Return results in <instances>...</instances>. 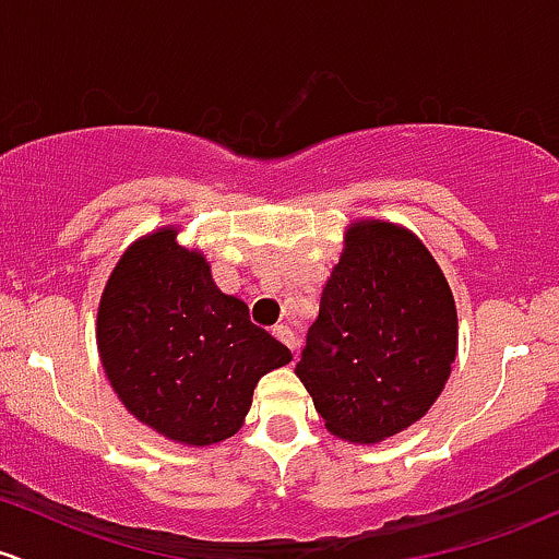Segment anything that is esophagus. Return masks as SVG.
I'll return each mask as SVG.
<instances>
[{"instance_id":"obj_1","label":"esophagus","mask_w":559,"mask_h":559,"mask_svg":"<svg viewBox=\"0 0 559 559\" xmlns=\"http://www.w3.org/2000/svg\"><path fill=\"white\" fill-rule=\"evenodd\" d=\"M273 336H275V340H278V342H284V345L289 347L294 355H297V345H299V342H297V336H294V331H292L289 326H284V323H278V326L273 329Z\"/></svg>"}]
</instances>
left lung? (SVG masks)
<instances>
[{
  "instance_id": "8db88e82",
  "label": "left lung",
  "mask_w": 559,
  "mask_h": 559,
  "mask_svg": "<svg viewBox=\"0 0 559 559\" xmlns=\"http://www.w3.org/2000/svg\"><path fill=\"white\" fill-rule=\"evenodd\" d=\"M456 342V302L425 243L401 225L358 219L294 371L331 435L379 443L438 401Z\"/></svg>"
}]
</instances>
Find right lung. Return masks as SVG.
I'll return each mask as SVG.
<instances>
[{"label":"right lung","mask_w":559,"mask_h":559,"mask_svg":"<svg viewBox=\"0 0 559 559\" xmlns=\"http://www.w3.org/2000/svg\"><path fill=\"white\" fill-rule=\"evenodd\" d=\"M97 349L124 408L182 445L228 440L257 382L292 360L289 347L223 294L206 257L162 228L121 254L97 308Z\"/></svg>","instance_id":"1"}]
</instances>
